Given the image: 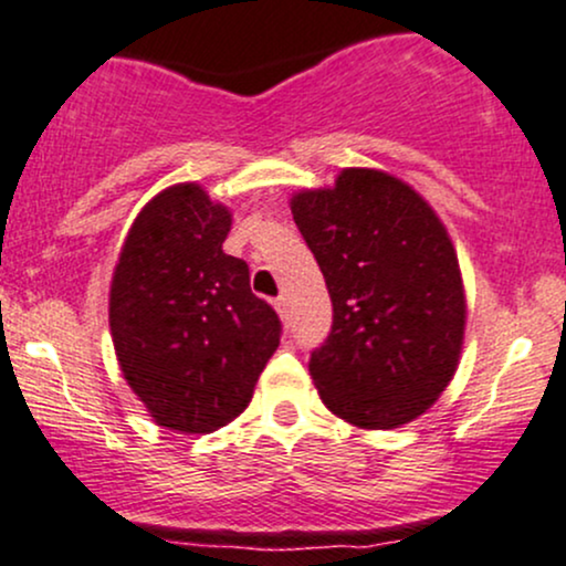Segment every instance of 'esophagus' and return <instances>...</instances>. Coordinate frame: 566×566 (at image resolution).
I'll use <instances>...</instances> for the list:
<instances>
[{
	"label": "esophagus",
	"instance_id": "1",
	"mask_svg": "<svg viewBox=\"0 0 566 566\" xmlns=\"http://www.w3.org/2000/svg\"><path fill=\"white\" fill-rule=\"evenodd\" d=\"M275 310H277V313H281V317H289V313H291L289 296H285V294L277 296V300H275Z\"/></svg>",
	"mask_w": 566,
	"mask_h": 566
}]
</instances>
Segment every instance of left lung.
Listing matches in <instances>:
<instances>
[{"instance_id": "8db88e82", "label": "left lung", "mask_w": 566, "mask_h": 566, "mask_svg": "<svg viewBox=\"0 0 566 566\" xmlns=\"http://www.w3.org/2000/svg\"><path fill=\"white\" fill-rule=\"evenodd\" d=\"M291 213L334 307L332 332L310 355L321 401L358 428L411 422L452 379L465 332L447 230L415 189L368 168L300 192Z\"/></svg>"}]
</instances>
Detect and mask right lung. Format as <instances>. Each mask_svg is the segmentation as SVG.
<instances>
[{
	"mask_svg": "<svg viewBox=\"0 0 566 566\" xmlns=\"http://www.w3.org/2000/svg\"><path fill=\"white\" fill-rule=\"evenodd\" d=\"M230 224L198 184H176L136 216L112 277L119 368L157 424L181 433L232 422L281 345L249 264L221 251Z\"/></svg>",
	"mask_w": 566,
	"mask_h": 566,
	"instance_id": "obj_1",
	"label": "right lung"
}]
</instances>
